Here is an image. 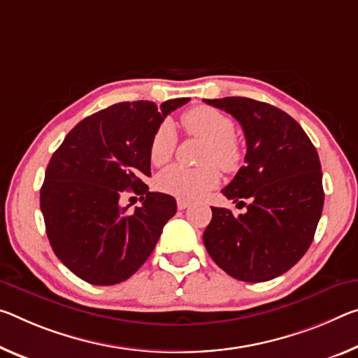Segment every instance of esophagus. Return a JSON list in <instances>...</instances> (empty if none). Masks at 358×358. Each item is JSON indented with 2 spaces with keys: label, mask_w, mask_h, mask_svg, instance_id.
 Segmentation results:
<instances>
[{
  "label": "esophagus",
  "mask_w": 358,
  "mask_h": 358,
  "mask_svg": "<svg viewBox=\"0 0 358 358\" xmlns=\"http://www.w3.org/2000/svg\"><path fill=\"white\" fill-rule=\"evenodd\" d=\"M191 206V203L188 202V201H183V199H178L177 201V207L180 208V210H185V208H188Z\"/></svg>",
  "instance_id": "34e87169"
}]
</instances>
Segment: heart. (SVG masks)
<instances>
[{
    "mask_svg": "<svg viewBox=\"0 0 358 358\" xmlns=\"http://www.w3.org/2000/svg\"><path fill=\"white\" fill-rule=\"evenodd\" d=\"M181 124L191 135L208 141L206 162L217 163L226 172H234L242 162L241 145L234 138L236 124L232 119L212 106H194L183 113ZM177 148V130L170 121L159 124L150 141V161L161 167L173 157ZM220 170L213 164L201 169L172 166L157 177V188L178 199L194 201L206 196L220 185Z\"/></svg>",
    "mask_w": 358,
    "mask_h": 358,
    "instance_id": "obj_1",
    "label": "heart"
}]
</instances>
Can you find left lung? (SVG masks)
I'll return each mask as SVG.
<instances>
[{"instance_id": "obj_1", "label": "left lung", "mask_w": 358, "mask_h": 358, "mask_svg": "<svg viewBox=\"0 0 358 358\" xmlns=\"http://www.w3.org/2000/svg\"><path fill=\"white\" fill-rule=\"evenodd\" d=\"M229 113L247 141L245 166L221 191L245 213L212 207L203 245L231 277L266 282L308 252L323 208L319 155L285 111L245 97L203 100Z\"/></svg>"}]
</instances>
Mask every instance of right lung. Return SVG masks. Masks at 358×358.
I'll return each instance as SVG.
<instances>
[{
	"instance_id": "1",
	"label": "right lung",
	"mask_w": 358,
	"mask_h": 358,
	"mask_svg": "<svg viewBox=\"0 0 358 358\" xmlns=\"http://www.w3.org/2000/svg\"><path fill=\"white\" fill-rule=\"evenodd\" d=\"M189 99L122 101L94 113L70 130L46 169L39 203L54 253L92 285H115L140 269L177 202L151 192L150 141L164 117ZM124 192L141 196L134 213Z\"/></svg>"
}]
</instances>
